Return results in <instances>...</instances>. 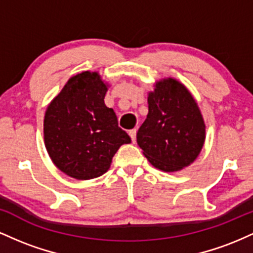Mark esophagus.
Wrapping results in <instances>:
<instances>
[{"instance_id": "1", "label": "esophagus", "mask_w": 253, "mask_h": 253, "mask_svg": "<svg viewBox=\"0 0 253 253\" xmlns=\"http://www.w3.org/2000/svg\"><path fill=\"white\" fill-rule=\"evenodd\" d=\"M128 134L130 136V139H132L133 143H135V140H136V129L135 128L134 129H130L129 132H128Z\"/></svg>"}]
</instances>
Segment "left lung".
Wrapping results in <instances>:
<instances>
[{"label":"left lung","mask_w":253,"mask_h":253,"mask_svg":"<svg viewBox=\"0 0 253 253\" xmlns=\"http://www.w3.org/2000/svg\"><path fill=\"white\" fill-rule=\"evenodd\" d=\"M149 114L136 143L153 167L172 172L188 167L201 152L206 125L193 95L175 78L156 82L149 92Z\"/></svg>","instance_id":"1"}]
</instances>
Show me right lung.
I'll use <instances>...</instances> for the list:
<instances>
[{
  "label": "right lung",
  "mask_w": 253,
  "mask_h": 253,
  "mask_svg": "<svg viewBox=\"0 0 253 253\" xmlns=\"http://www.w3.org/2000/svg\"><path fill=\"white\" fill-rule=\"evenodd\" d=\"M97 72L72 76L48 104L43 140L54 165L76 179L103 175L129 135L118 126L114 110L104 104L108 88Z\"/></svg>",
  "instance_id": "add662e5"
}]
</instances>
